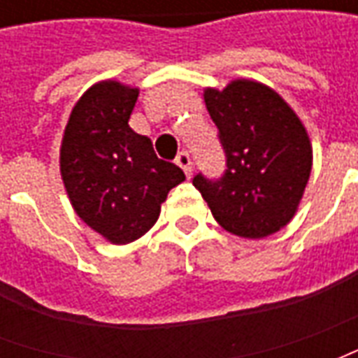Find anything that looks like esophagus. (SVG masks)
Listing matches in <instances>:
<instances>
[{
    "mask_svg": "<svg viewBox=\"0 0 358 358\" xmlns=\"http://www.w3.org/2000/svg\"><path fill=\"white\" fill-rule=\"evenodd\" d=\"M176 164H178L182 171L186 172L187 178H192V172H194V169H192V157H189L187 151L178 153V157H176Z\"/></svg>",
    "mask_w": 358,
    "mask_h": 358,
    "instance_id": "34e87169",
    "label": "esophagus"
}]
</instances>
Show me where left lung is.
I'll return each instance as SVG.
<instances>
[{"mask_svg": "<svg viewBox=\"0 0 358 358\" xmlns=\"http://www.w3.org/2000/svg\"><path fill=\"white\" fill-rule=\"evenodd\" d=\"M205 105L226 153L220 180L194 178L226 232L261 240L284 228L307 187L313 148L295 110L261 82L205 88Z\"/></svg>", "mask_w": 358, "mask_h": 358, "instance_id": "1", "label": "left lung"}]
</instances>
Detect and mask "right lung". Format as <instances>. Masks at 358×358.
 <instances>
[{
    "mask_svg": "<svg viewBox=\"0 0 358 358\" xmlns=\"http://www.w3.org/2000/svg\"><path fill=\"white\" fill-rule=\"evenodd\" d=\"M138 94L117 80L94 84L73 107L61 141V178L73 209L115 245L148 232L169 192L186 180L128 126Z\"/></svg>",
    "mask_w": 358,
    "mask_h": 358,
    "instance_id": "1",
    "label": "right lung"
}]
</instances>
